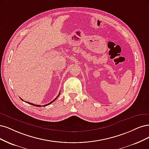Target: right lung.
Instances as JSON below:
<instances>
[{
  "instance_id": "obj_1",
  "label": "right lung",
  "mask_w": 149,
  "mask_h": 149,
  "mask_svg": "<svg viewBox=\"0 0 149 149\" xmlns=\"http://www.w3.org/2000/svg\"><path fill=\"white\" fill-rule=\"evenodd\" d=\"M60 93H59V94H58V95L57 97H56V98L53 100V101H52V102H50V103L49 104H46V105H44V107H45V106H47V105H49V104H52V102L54 101V100H55L56 99H57V97L60 95ZM19 98H20V97H19ZM20 99H21V98H20ZM21 100H22L23 101V100L22 99H21ZM25 102H26V103H28V104H30V105H34V106H36V107H41V105H34V104H32V103H30V102H26L25 101Z\"/></svg>"
}]
</instances>
